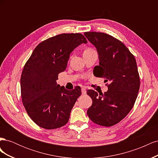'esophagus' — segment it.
I'll list each match as a JSON object with an SVG mask.
<instances>
[{
    "mask_svg": "<svg viewBox=\"0 0 158 158\" xmlns=\"http://www.w3.org/2000/svg\"><path fill=\"white\" fill-rule=\"evenodd\" d=\"M85 94H86V89H85V88H82V94L85 95Z\"/></svg>",
    "mask_w": 158,
    "mask_h": 158,
    "instance_id": "esophagus-1",
    "label": "esophagus"
}]
</instances>
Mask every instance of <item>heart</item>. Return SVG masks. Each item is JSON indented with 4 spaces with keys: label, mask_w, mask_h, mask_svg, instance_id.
I'll return each mask as SVG.
<instances>
[{
    "label": "heart",
    "mask_w": 158,
    "mask_h": 158,
    "mask_svg": "<svg viewBox=\"0 0 158 158\" xmlns=\"http://www.w3.org/2000/svg\"><path fill=\"white\" fill-rule=\"evenodd\" d=\"M92 51V49H85L84 52H87V51Z\"/></svg>",
    "instance_id": "obj_1"
}]
</instances>
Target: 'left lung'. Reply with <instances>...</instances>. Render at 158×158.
<instances>
[{
	"mask_svg": "<svg viewBox=\"0 0 158 158\" xmlns=\"http://www.w3.org/2000/svg\"><path fill=\"white\" fill-rule=\"evenodd\" d=\"M84 35L99 55L95 76L109 83L103 94L88 91L92 105L87 114L92 122L111 127L125 118L135 103L140 84L136 59L121 41L111 35L95 31L85 32Z\"/></svg>",
	"mask_w": 158,
	"mask_h": 158,
	"instance_id": "1",
	"label": "left lung"
}]
</instances>
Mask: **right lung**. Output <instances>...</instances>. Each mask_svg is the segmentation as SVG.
Masks as SVG:
<instances>
[{"label":"right lung","mask_w":158,"mask_h":158,"mask_svg":"<svg viewBox=\"0 0 158 158\" xmlns=\"http://www.w3.org/2000/svg\"><path fill=\"white\" fill-rule=\"evenodd\" d=\"M87 43L81 33H62L40 43L26 62L20 79L22 100L38 126L55 129L68 123L81 88L69 91L56 80L66 70L71 52Z\"/></svg>","instance_id":"obj_1"}]
</instances>
